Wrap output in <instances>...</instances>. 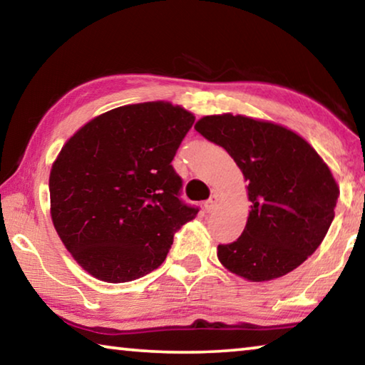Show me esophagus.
Wrapping results in <instances>:
<instances>
[{"label":"esophagus","mask_w":365,"mask_h":365,"mask_svg":"<svg viewBox=\"0 0 365 365\" xmlns=\"http://www.w3.org/2000/svg\"><path fill=\"white\" fill-rule=\"evenodd\" d=\"M217 201H219V196H217V195H212L210 200L205 201V211H206V212H211V211L214 210V207L217 206Z\"/></svg>","instance_id":"1"}]
</instances>
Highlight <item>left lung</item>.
Here are the masks:
<instances>
[{"instance_id": "8db88e82", "label": "left lung", "mask_w": 365, "mask_h": 365, "mask_svg": "<svg viewBox=\"0 0 365 365\" xmlns=\"http://www.w3.org/2000/svg\"><path fill=\"white\" fill-rule=\"evenodd\" d=\"M195 130L224 148L248 180L252 211L232 244L217 245L225 268L269 281L302 264L325 239L339 188L328 165L296 133L242 115H210Z\"/></svg>"}]
</instances>
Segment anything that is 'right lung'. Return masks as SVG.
I'll use <instances>...</instances> for the list:
<instances>
[{"label":"right lung","instance_id":"add662e5","mask_svg":"<svg viewBox=\"0 0 365 365\" xmlns=\"http://www.w3.org/2000/svg\"><path fill=\"white\" fill-rule=\"evenodd\" d=\"M195 117L169 102L110 110L86 123L50 172L51 221L73 258L107 282L160 266L198 207L180 198L172 160Z\"/></svg>","mask_w":365,"mask_h":365}]
</instances>
